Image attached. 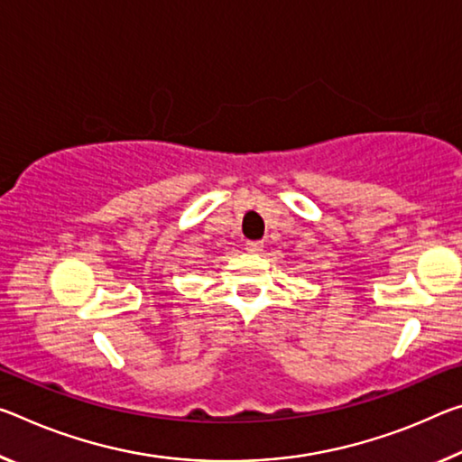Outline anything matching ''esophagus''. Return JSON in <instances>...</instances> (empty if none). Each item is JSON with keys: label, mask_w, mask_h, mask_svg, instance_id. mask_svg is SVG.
I'll return each mask as SVG.
<instances>
[{"label": "esophagus", "mask_w": 462, "mask_h": 462, "mask_svg": "<svg viewBox=\"0 0 462 462\" xmlns=\"http://www.w3.org/2000/svg\"><path fill=\"white\" fill-rule=\"evenodd\" d=\"M246 251L248 253H261L263 251V243H259V240H253V243H246Z\"/></svg>", "instance_id": "esophagus-1"}]
</instances>
